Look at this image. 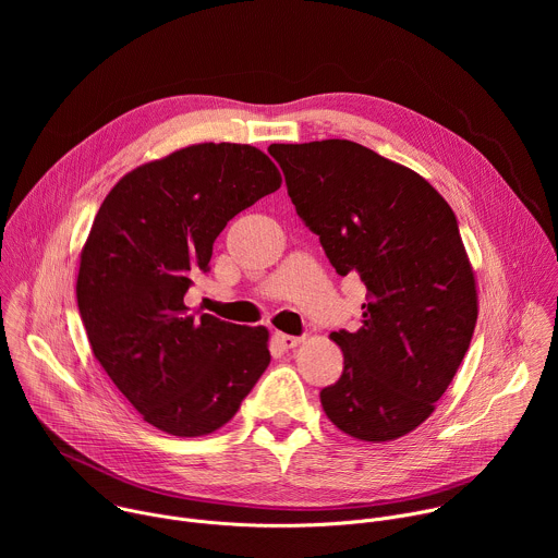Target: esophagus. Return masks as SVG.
Returning a JSON list of instances; mask_svg holds the SVG:
<instances>
[{
  "label": "esophagus",
  "instance_id": "34e87169",
  "mask_svg": "<svg viewBox=\"0 0 558 558\" xmlns=\"http://www.w3.org/2000/svg\"><path fill=\"white\" fill-rule=\"evenodd\" d=\"M276 342L282 347V349H295L304 342V338H298V336H287V333H280L276 331Z\"/></svg>",
  "mask_w": 558,
  "mask_h": 558
}]
</instances>
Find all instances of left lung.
Masks as SVG:
<instances>
[{"label":"left lung","instance_id":"obj_1","mask_svg":"<svg viewBox=\"0 0 558 558\" xmlns=\"http://www.w3.org/2000/svg\"><path fill=\"white\" fill-rule=\"evenodd\" d=\"M269 154L336 271L366 284L362 327L331 333L344 371L323 388V409L353 439H400L433 415L480 313L457 218L426 179L360 143H274Z\"/></svg>","mask_w":558,"mask_h":558}]
</instances>
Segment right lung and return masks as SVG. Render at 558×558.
I'll use <instances>...</instances> for the list:
<instances>
[{"instance_id":"obj_1","label":"right lung","mask_w":558,"mask_h":558,"mask_svg":"<svg viewBox=\"0 0 558 558\" xmlns=\"http://www.w3.org/2000/svg\"><path fill=\"white\" fill-rule=\"evenodd\" d=\"M280 185L258 147L198 143L128 172L99 207L76 304L97 362L154 428L218 430L269 366L265 327L192 315L185 293L225 225Z\"/></svg>"}]
</instances>
